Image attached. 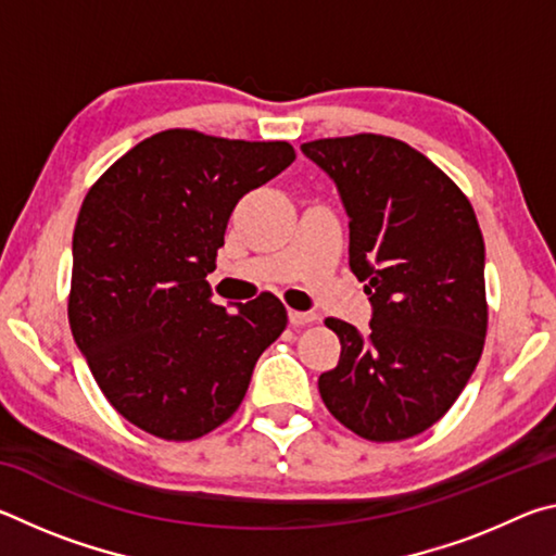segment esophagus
Returning <instances> with one entry per match:
<instances>
[{"mask_svg": "<svg viewBox=\"0 0 556 556\" xmlns=\"http://www.w3.org/2000/svg\"><path fill=\"white\" fill-rule=\"evenodd\" d=\"M312 321H316L314 312H289V324L291 326H306Z\"/></svg>", "mask_w": 556, "mask_h": 556, "instance_id": "obj_1", "label": "esophagus"}]
</instances>
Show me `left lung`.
<instances>
[{"mask_svg": "<svg viewBox=\"0 0 556 556\" xmlns=\"http://www.w3.org/2000/svg\"><path fill=\"white\" fill-rule=\"evenodd\" d=\"M333 178L365 281L368 333L341 318V361L318 378L328 412L357 437L400 441L429 429L481 361L485 244L460 188L417 149L382 135L301 144Z\"/></svg>", "mask_w": 556, "mask_h": 556, "instance_id": "left-lung-1", "label": "left lung"}]
</instances>
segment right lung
Instances as JSON below:
<instances>
[{
	"instance_id": "right-lung-1",
	"label": "right lung",
	"mask_w": 556,
	"mask_h": 556,
	"mask_svg": "<svg viewBox=\"0 0 556 556\" xmlns=\"http://www.w3.org/2000/svg\"><path fill=\"white\" fill-rule=\"evenodd\" d=\"M287 142L166 129L117 159L80 205L68 321L102 394L131 425L191 441L230 419L257 357L287 328L262 294L211 301L230 213L294 162Z\"/></svg>"
}]
</instances>
